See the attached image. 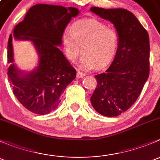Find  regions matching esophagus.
Returning <instances> with one entry per match:
<instances>
[{"label": "esophagus", "mask_w": 160, "mask_h": 160, "mask_svg": "<svg viewBox=\"0 0 160 160\" xmlns=\"http://www.w3.org/2000/svg\"><path fill=\"white\" fill-rule=\"evenodd\" d=\"M85 76V74L83 73V72H82L81 71H80V70H78L77 71V77L78 79H80V78H82V77H83Z\"/></svg>", "instance_id": "1"}]
</instances>
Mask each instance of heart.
<instances>
[{
    "mask_svg": "<svg viewBox=\"0 0 160 160\" xmlns=\"http://www.w3.org/2000/svg\"><path fill=\"white\" fill-rule=\"evenodd\" d=\"M118 39L114 28L95 19L77 21L70 31L66 30L62 35L67 57L75 62L82 50L80 66L87 70L108 65L116 52Z\"/></svg>",
    "mask_w": 160,
    "mask_h": 160,
    "instance_id": "obj_1",
    "label": "heart"
}]
</instances>
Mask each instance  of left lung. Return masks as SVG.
Returning a JSON list of instances; mask_svg holds the SVG:
<instances>
[{
  "instance_id": "8db88e82",
  "label": "left lung",
  "mask_w": 160,
  "mask_h": 160,
  "mask_svg": "<svg viewBox=\"0 0 160 160\" xmlns=\"http://www.w3.org/2000/svg\"><path fill=\"white\" fill-rule=\"evenodd\" d=\"M114 24L118 46L105 72L95 75L97 87L90 97L93 108L107 117H116L134 104L149 75V37L135 16L123 8H90Z\"/></svg>"
}]
</instances>
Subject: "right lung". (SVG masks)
<instances>
[{"mask_svg": "<svg viewBox=\"0 0 160 160\" xmlns=\"http://www.w3.org/2000/svg\"><path fill=\"white\" fill-rule=\"evenodd\" d=\"M78 9L39 4L28 10L22 22L14 29L16 39L30 40L39 56L35 70L20 75L14 64L12 35L8 43V77L13 93L28 111L46 114L57 108L66 88L76 78L77 71L56 47L62 44V34Z\"/></svg>", "mask_w": 160, "mask_h": 160, "instance_id": "right-lung-1", "label": "right lung"}]
</instances>
